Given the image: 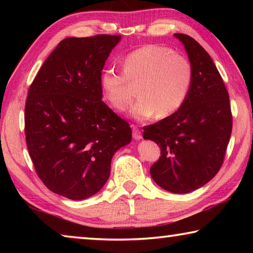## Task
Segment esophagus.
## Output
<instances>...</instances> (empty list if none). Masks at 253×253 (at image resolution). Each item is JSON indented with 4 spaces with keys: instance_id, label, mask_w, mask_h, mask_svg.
Segmentation results:
<instances>
[{
    "instance_id": "1",
    "label": "esophagus",
    "mask_w": 253,
    "mask_h": 253,
    "mask_svg": "<svg viewBox=\"0 0 253 253\" xmlns=\"http://www.w3.org/2000/svg\"><path fill=\"white\" fill-rule=\"evenodd\" d=\"M132 137H134V139L136 140H139L143 138V135H142V131L139 129H137L136 127H132Z\"/></svg>"
}]
</instances>
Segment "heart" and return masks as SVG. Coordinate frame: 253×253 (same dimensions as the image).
Masks as SVG:
<instances>
[{"mask_svg": "<svg viewBox=\"0 0 253 253\" xmlns=\"http://www.w3.org/2000/svg\"><path fill=\"white\" fill-rule=\"evenodd\" d=\"M123 71L107 68L100 76V87L107 102L117 111L131 104L137 88L138 100L130 116L144 121L172 116L182 108L190 93L193 68L190 60L168 46L148 44L128 53Z\"/></svg>", "mask_w": 253, "mask_h": 253, "instance_id": "obj_1", "label": "heart"}]
</instances>
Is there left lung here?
Segmentation results:
<instances>
[{"label": "left lung", "mask_w": 253, "mask_h": 253, "mask_svg": "<svg viewBox=\"0 0 253 253\" xmlns=\"http://www.w3.org/2000/svg\"><path fill=\"white\" fill-rule=\"evenodd\" d=\"M193 68L190 93L172 116L144 128V139L161 147L152 165L154 181L172 193H190L215 176L223 164L232 114L229 93L213 60L198 41L175 33Z\"/></svg>", "instance_id": "8db88e82"}]
</instances>
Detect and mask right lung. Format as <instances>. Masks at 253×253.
Masks as SVG:
<instances>
[{"label":"right lung","mask_w":253,"mask_h":253,"mask_svg":"<svg viewBox=\"0 0 253 253\" xmlns=\"http://www.w3.org/2000/svg\"><path fill=\"white\" fill-rule=\"evenodd\" d=\"M121 39L67 38L29 88L24 131L30 157L44 185L70 200L99 192L114 154L131 140L129 124L101 100V71Z\"/></svg>","instance_id":"1"}]
</instances>
